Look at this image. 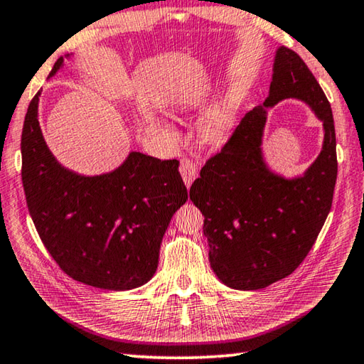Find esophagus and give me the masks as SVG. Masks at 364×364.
<instances>
[{
    "mask_svg": "<svg viewBox=\"0 0 364 364\" xmlns=\"http://www.w3.org/2000/svg\"><path fill=\"white\" fill-rule=\"evenodd\" d=\"M182 174L183 182H186L187 188L192 187V183L196 177H198V169H196V166L193 161H190V159H182L181 161V168H178Z\"/></svg>",
    "mask_w": 364,
    "mask_h": 364,
    "instance_id": "1",
    "label": "esophagus"
}]
</instances>
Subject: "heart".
I'll return each mask as SVG.
<instances>
[{
    "label": "heart",
    "instance_id": "heart-1",
    "mask_svg": "<svg viewBox=\"0 0 364 364\" xmlns=\"http://www.w3.org/2000/svg\"><path fill=\"white\" fill-rule=\"evenodd\" d=\"M177 108H182V110H187V108L192 107L193 104L190 100H178L176 102ZM233 124V110L230 105H220L219 108L209 114L208 118L201 121V134L208 140H213V142H219V140L225 139L228 132L232 129Z\"/></svg>",
    "mask_w": 364,
    "mask_h": 364
}]
</instances>
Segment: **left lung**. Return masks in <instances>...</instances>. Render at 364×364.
I'll list each match as a JSON object with an SVG mask.
<instances>
[{"mask_svg":"<svg viewBox=\"0 0 364 364\" xmlns=\"http://www.w3.org/2000/svg\"><path fill=\"white\" fill-rule=\"evenodd\" d=\"M288 98L304 101L323 123L322 151L296 178L273 171L262 149L268 108ZM336 178L329 102L301 57L279 46L269 97L245 114L190 188V200L205 215L203 233L215 277L232 289L256 291L291 275L328 218Z\"/></svg>","mask_w":364,"mask_h":364,"instance_id":"1","label":"left lung"}]
</instances>
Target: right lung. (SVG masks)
I'll list each match as a JSON object with an SVG mask.
<instances>
[{
  "instance_id": "add662e5",
  "label": "right lung",
  "mask_w": 364,
  "mask_h": 364,
  "mask_svg": "<svg viewBox=\"0 0 364 364\" xmlns=\"http://www.w3.org/2000/svg\"><path fill=\"white\" fill-rule=\"evenodd\" d=\"M59 57L48 76L63 67ZM38 92L22 131V183L41 241L68 277L107 291L150 282L172 215L187 201L177 159L131 151L118 168L78 174L49 150L38 121Z\"/></svg>"
}]
</instances>
